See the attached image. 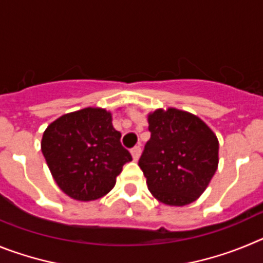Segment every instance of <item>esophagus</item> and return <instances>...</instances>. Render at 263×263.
<instances>
[{
	"label": "esophagus",
	"instance_id": "34e87169",
	"mask_svg": "<svg viewBox=\"0 0 263 263\" xmlns=\"http://www.w3.org/2000/svg\"><path fill=\"white\" fill-rule=\"evenodd\" d=\"M141 152H142V150H141V146H134L133 148H132V150H130V153H132V155H133V159L134 160H137L139 158V155H141Z\"/></svg>",
	"mask_w": 263,
	"mask_h": 263
}]
</instances>
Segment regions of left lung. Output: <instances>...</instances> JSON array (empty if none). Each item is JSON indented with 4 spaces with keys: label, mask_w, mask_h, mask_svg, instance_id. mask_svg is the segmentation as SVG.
<instances>
[{
    "label": "left lung",
    "mask_w": 263,
    "mask_h": 263,
    "mask_svg": "<svg viewBox=\"0 0 263 263\" xmlns=\"http://www.w3.org/2000/svg\"><path fill=\"white\" fill-rule=\"evenodd\" d=\"M150 139L138 166L148 191L167 205H187L210 184L218 164V141L196 116L170 108L148 116Z\"/></svg>",
    "instance_id": "8db88e82"
}]
</instances>
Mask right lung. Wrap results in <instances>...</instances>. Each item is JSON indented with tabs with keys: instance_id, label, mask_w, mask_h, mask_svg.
I'll return each instance as SVG.
<instances>
[{
	"instance_id": "1",
	"label": "right lung",
	"mask_w": 263,
	"mask_h": 263,
	"mask_svg": "<svg viewBox=\"0 0 263 263\" xmlns=\"http://www.w3.org/2000/svg\"><path fill=\"white\" fill-rule=\"evenodd\" d=\"M104 109L85 108L48 125L42 153L57 184L72 199L96 200L116 184L132 155Z\"/></svg>"
}]
</instances>
